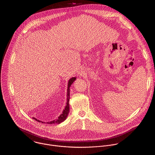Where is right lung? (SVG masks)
I'll return each instance as SVG.
<instances>
[{
  "label": "right lung",
  "mask_w": 155,
  "mask_h": 155,
  "mask_svg": "<svg viewBox=\"0 0 155 155\" xmlns=\"http://www.w3.org/2000/svg\"><path fill=\"white\" fill-rule=\"evenodd\" d=\"M76 80V78H71L69 81H68V88H67V103L66 106V107L64 109V110L63 111V113L58 117V119H55V120H54L52 121H51L49 122H47V124H60L61 122H63L64 120H66V119L67 118V116L68 114V112H69V109H70V106H69V99H70V87L71 86V85L73 84V82ZM33 119L41 122V121H39V120H38L37 119L35 118V117H33ZM42 122V121H41ZM43 123V122H42Z\"/></svg>",
  "instance_id": "right-lung-1"
}]
</instances>
